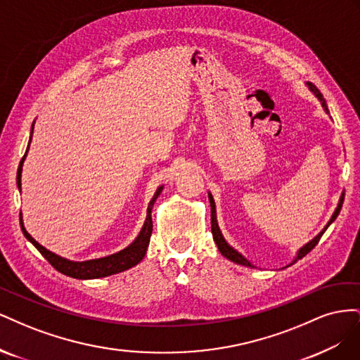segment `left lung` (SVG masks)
I'll return each instance as SVG.
<instances>
[{
	"mask_svg": "<svg viewBox=\"0 0 360 360\" xmlns=\"http://www.w3.org/2000/svg\"><path fill=\"white\" fill-rule=\"evenodd\" d=\"M307 86H308V90L317 97L319 99V102L321 103V106H323V110H324V112L326 114H329V110H328V103H326V101H324V97H323V94L319 91V89L317 86H315L314 84H311V82H307ZM209 201H210V212H212V234H213V240H214V243L217 245V249H219V252L225 257V258H228V259H231L233 263H237V264H242V266H246V267H255L252 263H250L249 259H246L240 252H238V250H236L230 243H228L226 240H225V237L222 236V233H221V228H219V225H217V219H216V204H214V200H213V195L209 192ZM342 202H344V192L341 193V197H340V201H338V205H336V209H335V212H333V214L330 216V219H329V222L324 225V228L323 230L315 236L312 240H309L308 243H304L302 248H299V250L296 252V257L292 258V261L290 264H287L285 267H288V266H291V264H294L296 263V261H299L300 258H303L304 255H307L309 250L319 243V240L321 238V236L324 234V231L328 230L329 228V225L336 219L338 217V214H340V212H341V207H342Z\"/></svg>",
	"mask_w": 360,
	"mask_h": 360,
	"instance_id": "8db88e82",
	"label": "left lung"
}]
</instances>
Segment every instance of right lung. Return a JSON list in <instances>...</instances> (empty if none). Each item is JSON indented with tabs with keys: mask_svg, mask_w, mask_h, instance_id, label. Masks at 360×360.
I'll use <instances>...</instances> for the list:
<instances>
[{
	"mask_svg": "<svg viewBox=\"0 0 360 360\" xmlns=\"http://www.w3.org/2000/svg\"><path fill=\"white\" fill-rule=\"evenodd\" d=\"M34 123L36 122H32V126H31V134H30L27 151H25V155H24L22 160H20L19 168H18L16 183H18L19 192L22 191V183H20V177H22V167H24V162H25L28 148H30V144H31L32 130H34ZM162 191H163V184L156 189L153 198L150 200L148 207H147V216H146L144 225H143V228H141V231L136 236L135 240L130 243L129 246H126L124 249L118 250V252L102 257V258H93V259H86V261H72V259H68V258L51 252L49 249H46L45 246H41L39 242H36V238H32L31 234L25 230L24 222H22V213H20V228H22V233L27 237V240L34 245L39 252L43 257H45L51 263V266H53V269H57L60 274L70 276V278H76V279H97V278L111 276V275L120 274V271H124L130 267L136 266L139 261H143V258L146 257L147 248H148V243H150L151 231H153L151 210H153V205H155L159 195L162 193Z\"/></svg>",
	"mask_w": 360,
	"mask_h": 360,
	"instance_id": "add662e5",
	"label": "right lung"
}]
</instances>
